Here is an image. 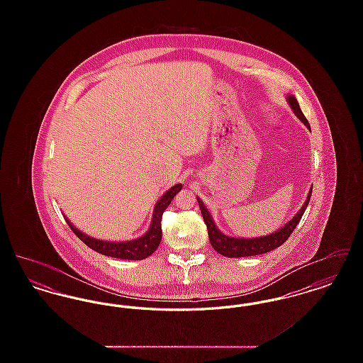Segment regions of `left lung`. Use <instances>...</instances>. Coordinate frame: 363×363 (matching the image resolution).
<instances>
[{"instance_id": "left-lung-1", "label": "left lung", "mask_w": 363, "mask_h": 363, "mask_svg": "<svg viewBox=\"0 0 363 363\" xmlns=\"http://www.w3.org/2000/svg\"><path fill=\"white\" fill-rule=\"evenodd\" d=\"M287 104L291 107L294 114L303 122V125L311 130V125L306 120V117L303 116L299 104L296 102L294 95H287L286 98ZM311 189L313 185L311 186V190L306 196V200L303 203V206L301 209L295 213L291 220H289L284 225H281L280 228H277V231L264 235V237H256V238H242V237H230L225 235V233H222L213 222V218L211 216L209 211L207 208L204 207V203L201 201L200 197H197V203L199 207L201 209V215L204 218V222L207 225L208 237H209V242L212 245V247L222 256L225 257H250V256H257V255H264L268 253L274 249L279 247L280 245H283L284 242L289 240V237L291 235L296 225L299 223L305 209L308 207L309 201H311Z\"/></svg>"}]
</instances>
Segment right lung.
Masks as SVG:
<instances>
[{"label":"right lung","mask_w":363,"mask_h":363,"mask_svg":"<svg viewBox=\"0 0 363 363\" xmlns=\"http://www.w3.org/2000/svg\"><path fill=\"white\" fill-rule=\"evenodd\" d=\"M181 189H182V184H177L157 200L155 208H154L150 228L147 230V233L144 235L138 237L136 240H132V241L111 242L96 240L94 237H89L84 234L77 227H74V225L67 216H64V218L70 228L73 230V233L84 242L88 247H91L92 250H95L101 255L121 259H147L148 256H151L155 252L160 243V240H162V227H160L162 215L166 211V208L169 207L170 203L173 201L174 196Z\"/></svg>","instance_id":"add662e5"}]
</instances>
